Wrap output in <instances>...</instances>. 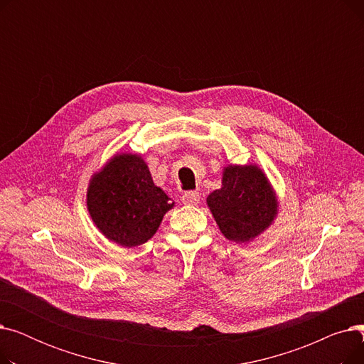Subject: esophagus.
<instances>
[{
    "mask_svg": "<svg viewBox=\"0 0 364 364\" xmlns=\"http://www.w3.org/2000/svg\"><path fill=\"white\" fill-rule=\"evenodd\" d=\"M199 200H200V196H199V193H196V192H186L183 196H181V202L184 203V205H198L199 203Z\"/></svg>",
    "mask_w": 364,
    "mask_h": 364,
    "instance_id": "34e87169",
    "label": "esophagus"
}]
</instances>
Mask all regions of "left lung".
<instances>
[{
	"instance_id": "1",
	"label": "left lung",
	"mask_w": 364,
	"mask_h": 364,
	"mask_svg": "<svg viewBox=\"0 0 364 364\" xmlns=\"http://www.w3.org/2000/svg\"><path fill=\"white\" fill-rule=\"evenodd\" d=\"M206 202L221 233L237 243L257 237L277 214L273 188L255 165L227 166L223 187L209 195Z\"/></svg>"
}]
</instances>
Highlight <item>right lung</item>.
<instances>
[{
	"label": "right lung",
	"mask_w": 364,
	"mask_h": 364,
	"mask_svg": "<svg viewBox=\"0 0 364 364\" xmlns=\"http://www.w3.org/2000/svg\"><path fill=\"white\" fill-rule=\"evenodd\" d=\"M88 213L99 230L121 246L147 242L174 206L156 187L139 155H117L94 174L87 192Z\"/></svg>",
	"instance_id": "1"
}]
</instances>
